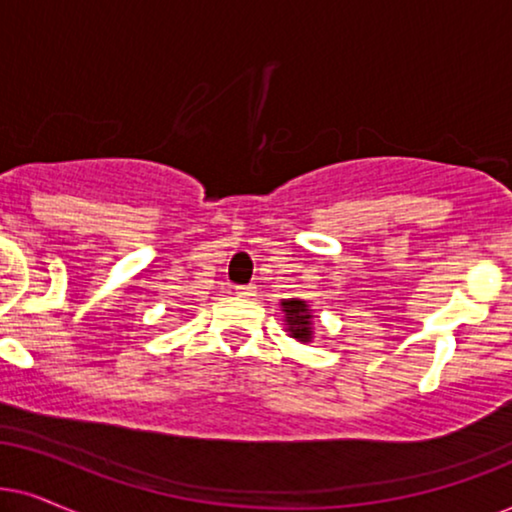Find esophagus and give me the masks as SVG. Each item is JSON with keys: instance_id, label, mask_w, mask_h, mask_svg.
<instances>
[{"instance_id": "obj_1", "label": "esophagus", "mask_w": 512, "mask_h": 512, "mask_svg": "<svg viewBox=\"0 0 512 512\" xmlns=\"http://www.w3.org/2000/svg\"><path fill=\"white\" fill-rule=\"evenodd\" d=\"M236 295L238 297H243V299H250V297H255L257 295V285H238L236 288Z\"/></svg>"}]
</instances>
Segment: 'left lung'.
<instances>
[{"mask_svg": "<svg viewBox=\"0 0 512 512\" xmlns=\"http://www.w3.org/2000/svg\"><path fill=\"white\" fill-rule=\"evenodd\" d=\"M281 311H283V325L285 332L292 339L302 344H311L313 342V327H316V316H313V309L309 302L304 299H281Z\"/></svg>", "mask_w": 512, "mask_h": 512, "instance_id": "1", "label": "left lung"}]
</instances>
